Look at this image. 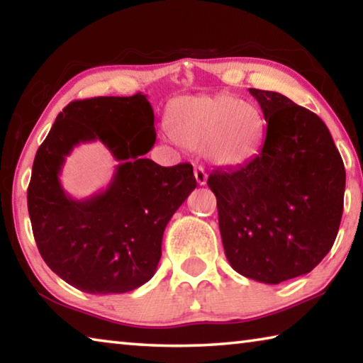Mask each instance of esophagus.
<instances>
[{
    "mask_svg": "<svg viewBox=\"0 0 363 363\" xmlns=\"http://www.w3.org/2000/svg\"><path fill=\"white\" fill-rule=\"evenodd\" d=\"M194 174H195V179L199 182V186H205L206 179H208V174L203 167H195L194 169Z\"/></svg>",
    "mask_w": 363,
    "mask_h": 363,
    "instance_id": "obj_1",
    "label": "esophagus"
}]
</instances>
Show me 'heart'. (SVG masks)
I'll return each mask as SVG.
<instances>
[{"mask_svg":"<svg viewBox=\"0 0 363 363\" xmlns=\"http://www.w3.org/2000/svg\"><path fill=\"white\" fill-rule=\"evenodd\" d=\"M164 128L176 144L203 150L220 167L250 162L264 138V118L257 107L225 93L174 99L168 106Z\"/></svg>","mask_w":363,"mask_h":363,"instance_id":"obj_1","label":"heart"}]
</instances>
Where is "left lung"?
Returning a JSON list of instances; mask_svg holds the SVG:
<instances>
[{"mask_svg":"<svg viewBox=\"0 0 363 363\" xmlns=\"http://www.w3.org/2000/svg\"><path fill=\"white\" fill-rule=\"evenodd\" d=\"M267 121L255 158L208 177L230 266L275 285L309 274L335 243L346 171L325 123L284 94L250 88Z\"/></svg>","mask_w":363,"mask_h":363,"instance_id":"obj_1","label":"left lung"}]
</instances>
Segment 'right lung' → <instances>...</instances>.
<instances>
[{
    "label": "right lung",
    "instance_id": "add662e5",
    "mask_svg": "<svg viewBox=\"0 0 363 363\" xmlns=\"http://www.w3.org/2000/svg\"><path fill=\"white\" fill-rule=\"evenodd\" d=\"M153 120L140 93L73 101L35 155L27 205L36 247L54 274L84 293H126L149 281L164 227L196 187L190 163L164 168L143 157L155 144ZM93 140L122 163L104 193L75 201L60 169L73 146Z\"/></svg>",
    "mask_w": 363,
    "mask_h": 363
}]
</instances>
